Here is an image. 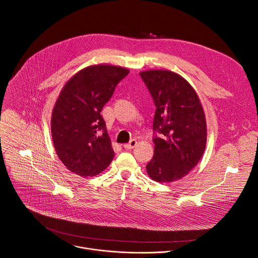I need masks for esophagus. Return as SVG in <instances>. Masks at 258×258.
<instances>
[{"mask_svg":"<svg viewBox=\"0 0 258 258\" xmlns=\"http://www.w3.org/2000/svg\"><path fill=\"white\" fill-rule=\"evenodd\" d=\"M137 146V140H135V139H133V140H131L130 141V143H127V144H124L123 145V147L125 149H133V148H135V147Z\"/></svg>","mask_w":258,"mask_h":258,"instance_id":"34e87169","label":"esophagus"}]
</instances>
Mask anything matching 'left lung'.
<instances>
[{
  "mask_svg": "<svg viewBox=\"0 0 258 258\" xmlns=\"http://www.w3.org/2000/svg\"><path fill=\"white\" fill-rule=\"evenodd\" d=\"M140 76L156 107L154 156L146 165L147 172L159 182L179 179L199 162L206 146L200 100L190 84L172 71L149 70Z\"/></svg>",
  "mask_w": 258,
  "mask_h": 258,
  "instance_id": "left-lung-1",
  "label": "left lung"
}]
</instances>
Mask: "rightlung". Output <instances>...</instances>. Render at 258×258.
<instances>
[{
    "instance_id": "1",
    "label": "right lung",
    "mask_w": 258,
    "mask_h": 258,
    "mask_svg": "<svg viewBox=\"0 0 258 258\" xmlns=\"http://www.w3.org/2000/svg\"><path fill=\"white\" fill-rule=\"evenodd\" d=\"M128 72L118 66L93 65L78 72L62 89L51 132L57 155L70 171L94 176L111 163L114 151L101 111Z\"/></svg>"
}]
</instances>
